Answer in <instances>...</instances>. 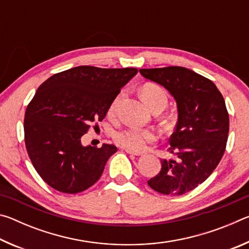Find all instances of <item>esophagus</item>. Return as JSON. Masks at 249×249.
Segmentation results:
<instances>
[{
  "label": "esophagus",
  "mask_w": 249,
  "mask_h": 249,
  "mask_svg": "<svg viewBox=\"0 0 249 249\" xmlns=\"http://www.w3.org/2000/svg\"><path fill=\"white\" fill-rule=\"evenodd\" d=\"M125 151L129 155H134V156H142V153H141V151H135V150H130V149H125Z\"/></svg>",
  "instance_id": "34e87169"
}]
</instances>
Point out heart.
<instances>
[{"label":"heart","instance_id":"1","mask_svg":"<svg viewBox=\"0 0 249 249\" xmlns=\"http://www.w3.org/2000/svg\"><path fill=\"white\" fill-rule=\"evenodd\" d=\"M123 94V91L119 92L112 100V102L109 103L107 109L109 116L115 115L117 105H119ZM141 94L147 105L153 111H162L168 103L167 91L156 83H145L141 89ZM156 137H157V135H156L154 129L140 127H127L117 130L113 134V140L117 145L135 151L144 150L149 142L156 140Z\"/></svg>","mask_w":249,"mask_h":249}]
</instances>
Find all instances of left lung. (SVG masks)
<instances>
[{
    "label": "left lung",
    "mask_w": 249,
    "mask_h": 249,
    "mask_svg": "<svg viewBox=\"0 0 249 249\" xmlns=\"http://www.w3.org/2000/svg\"><path fill=\"white\" fill-rule=\"evenodd\" d=\"M145 78L161 84L178 105V123L158 175L147 181L161 195L181 196L209 178L225 153L230 117L224 98L210 79L183 67L141 69Z\"/></svg>",
    "instance_id": "obj_1"
}]
</instances>
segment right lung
I'll use <instances>...</instances> for the list:
<instances>
[{
    "instance_id": "obj_1",
    "label": "right lung",
    "mask_w": 249,
    "mask_h": 249,
    "mask_svg": "<svg viewBox=\"0 0 249 249\" xmlns=\"http://www.w3.org/2000/svg\"><path fill=\"white\" fill-rule=\"evenodd\" d=\"M136 68L74 67L48 78L28 103L24 140L34 168L62 193H79L100 179L114 145L84 147L83 134L107 115L108 105Z\"/></svg>"
}]
</instances>
